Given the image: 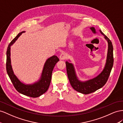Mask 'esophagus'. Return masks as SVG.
Returning <instances> with one entry per match:
<instances>
[{
    "mask_svg": "<svg viewBox=\"0 0 123 123\" xmlns=\"http://www.w3.org/2000/svg\"><path fill=\"white\" fill-rule=\"evenodd\" d=\"M66 55L64 53H62L60 55V59L61 60H63L66 59Z\"/></svg>",
    "mask_w": 123,
    "mask_h": 123,
    "instance_id": "obj_1",
    "label": "esophagus"
}]
</instances>
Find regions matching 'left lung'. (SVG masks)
I'll return each instance as SVG.
<instances>
[{"instance_id":"1","label":"left lung","mask_w":123,"mask_h":123,"mask_svg":"<svg viewBox=\"0 0 123 123\" xmlns=\"http://www.w3.org/2000/svg\"><path fill=\"white\" fill-rule=\"evenodd\" d=\"M94 34H96V29L94 27H90ZM99 32L104 36L105 39L108 43V51L106 63L104 69L101 72L94 78L86 81L80 80L76 72L74 65L69 60L68 61H66V71L70 83L73 88L77 92L84 94H87L93 93L96 90L102 87L107 82L109 77L111 69L113 65V48L111 41L106 35L99 30Z\"/></svg>"}]
</instances>
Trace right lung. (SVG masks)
Instances as JSON below:
<instances>
[{
    "instance_id": "1",
    "label": "right lung",
    "mask_w": 123,
    "mask_h": 123,
    "mask_svg": "<svg viewBox=\"0 0 123 123\" xmlns=\"http://www.w3.org/2000/svg\"><path fill=\"white\" fill-rule=\"evenodd\" d=\"M25 31L19 33L9 45L6 51V69L8 75L14 86L18 92L25 95L31 97H39L46 92L49 86L53 69L59 61L56 55H53L47 59L43 66L40 78L37 81L31 84H26L18 78L14 73L11 61V46Z\"/></svg>"
}]
</instances>
